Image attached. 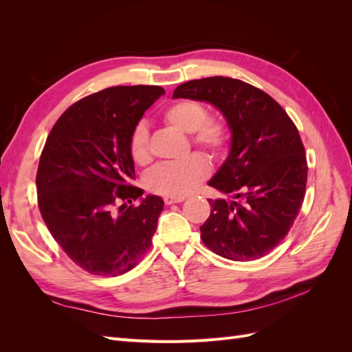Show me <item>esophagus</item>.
I'll return each instance as SVG.
<instances>
[{
	"label": "esophagus",
	"instance_id": "34e87169",
	"mask_svg": "<svg viewBox=\"0 0 352 352\" xmlns=\"http://www.w3.org/2000/svg\"><path fill=\"white\" fill-rule=\"evenodd\" d=\"M184 199H185V197H164V202H166V206L177 204V202H182Z\"/></svg>",
	"mask_w": 352,
	"mask_h": 352
}]
</instances>
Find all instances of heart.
Returning <instances> with one entry per match:
<instances>
[{"mask_svg": "<svg viewBox=\"0 0 352 352\" xmlns=\"http://www.w3.org/2000/svg\"><path fill=\"white\" fill-rule=\"evenodd\" d=\"M204 104L195 100H179L168 105L164 111V120L175 129L190 135L192 142L219 155L228 145V131L225 124L214 119H207ZM129 153L136 164L150 162V132L145 123H138L129 138ZM210 173V164L206 157L194 154L182 162L158 164L146 175V186L155 194L167 197H184L204 180Z\"/></svg>", "mask_w": 352, "mask_h": 352, "instance_id": "1", "label": "heart"}]
</instances>
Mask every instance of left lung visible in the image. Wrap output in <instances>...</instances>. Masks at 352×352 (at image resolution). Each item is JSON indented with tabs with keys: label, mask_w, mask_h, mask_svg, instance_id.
<instances>
[{
	"label": "left lung",
	"mask_w": 352,
	"mask_h": 352,
	"mask_svg": "<svg viewBox=\"0 0 352 352\" xmlns=\"http://www.w3.org/2000/svg\"><path fill=\"white\" fill-rule=\"evenodd\" d=\"M173 98L211 104L230 131L229 154L208 180L229 198L208 201L202 242L233 261L264 257L287 235L305 195L307 160L294 122L270 95L232 78L189 80Z\"/></svg>",
	"instance_id": "left-lung-1"
}]
</instances>
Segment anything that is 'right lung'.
<instances>
[{
    "label": "right lung",
    "instance_id": "right-lung-1",
    "mask_svg": "<svg viewBox=\"0 0 352 352\" xmlns=\"http://www.w3.org/2000/svg\"><path fill=\"white\" fill-rule=\"evenodd\" d=\"M162 87H113L74 102L61 114L42 150L38 206L60 247L79 267L98 276L133 269L153 243L164 201L142 198L131 185L129 138ZM140 201L138 208L126 201ZM117 200L124 206L116 213Z\"/></svg>",
    "mask_w": 352,
    "mask_h": 352
}]
</instances>
